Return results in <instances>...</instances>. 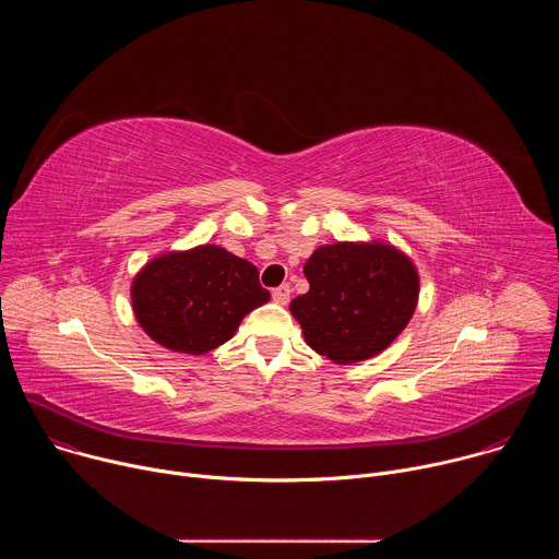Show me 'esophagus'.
<instances>
[{"instance_id":"1","label":"esophagus","mask_w":559,"mask_h":559,"mask_svg":"<svg viewBox=\"0 0 559 559\" xmlns=\"http://www.w3.org/2000/svg\"><path fill=\"white\" fill-rule=\"evenodd\" d=\"M289 294H292L289 285H281V287H276V289L272 292V298H274L276 305H287V302H289Z\"/></svg>"}]
</instances>
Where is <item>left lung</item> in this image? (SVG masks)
<instances>
[{"label":"left lung","instance_id":"left-lung-1","mask_svg":"<svg viewBox=\"0 0 559 559\" xmlns=\"http://www.w3.org/2000/svg\"><path fill=\"white\" fill-rule=\"evenodd\" d=\"M309 292L289 302L305 343L336 365L369 360L409 325L418 307L416 263L389 241H336L302 267Z\"/></svg>","mask_w":559,"mask_h":559}]
</instances>
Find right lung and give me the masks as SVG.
Masks as SVG:
<instances>
[{"label":"right lung","instance_id":"1","mask_svg":"<svg viewBox=\"0 0 559 559\" xmlns=\"http://www.w3.org/2000/svg\"><path fill=\"white\" fill-rule=\"evenodd\" d=\"M130 298L136 323L154 343L203 356L227 343L270 292L250 261L205 243L150 259L134 274Z\"/></svg>","mask_w":559,"mask_h":559}]
</instances>
